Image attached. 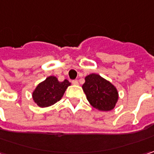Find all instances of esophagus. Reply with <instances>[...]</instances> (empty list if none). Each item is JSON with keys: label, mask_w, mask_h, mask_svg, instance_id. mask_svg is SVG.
<instances>
[{"label": "esophagus", "mask_w": 154, "mask_h": 154, "mask_svg": "<svg viewBox=\"0 0 154 154\" xmlns=\"http://www.w3.org/2000/svg\"><path fill=\"white\" fill-rule=\"evenodd\" d=\"M71 83H72V84H74V85H77L78 84V81L77 80H72Z\"/></svg>", "instance_id": "obj_1"}]
</instances>
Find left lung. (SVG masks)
<instances>
[{"label":"left lung","instance_id":"8db88e82","mask_svg":"<svg viewBox=\"0 0 154 154\" xmlns=\"http://www.w3.org/2000/svg\"><path fill=\"white\" fill-rule=\"evenodd\" d=\"M82 88L90 105L98 110H112L118 101L116 88L98 74L92 73L85 77Z\"/></svg>","mask_w":154,"mask_h":154}]
</instances>
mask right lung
Instances as JSON below:
<instances>
[{
    "mask_svg": "<svg viewBox=\"0 0 154 154\" xmlns=\"http://www.w3.org/2000/svg\"><path fill=\"white\" fill-rule=\"evenodd\" d=\"M70 83L65 79L59 82L56 77L50 76L38 84L32 92V99L38 106L45 108L58 102L63 96Z\"/></svg>",
    "mask_w": 154,
    "mask_h": 154,
    "instance_id": "add662e5",
    "label": "right lung"
}]
</instances>
